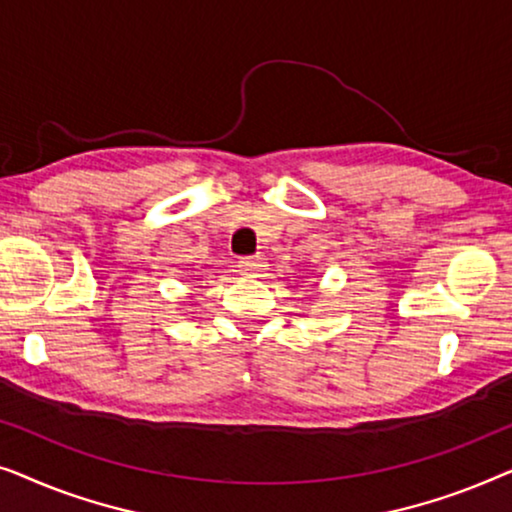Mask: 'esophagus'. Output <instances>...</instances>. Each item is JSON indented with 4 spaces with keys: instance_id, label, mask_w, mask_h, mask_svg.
Segmentation results:
<instances>
[{
    "instance_id": "obj_1",
    "label": "esophagus",
    "mask_w": 512,
    "mask_h": 512,
    "mask_svg": "<svg viewBox=\"0 0 512 512\" xmlns=\"http://www.w3.org/2000/svg\"><path fill=\"white\" fill-rule=\"evenodd\" d=\"M237 268H240L242 275L258 277L265 268H268V263H265V258H261V256H247V258H240Z\"/></svg>"
}]
</instances>
